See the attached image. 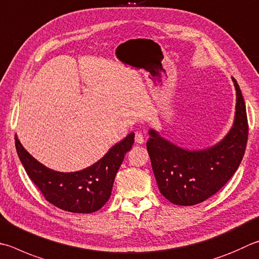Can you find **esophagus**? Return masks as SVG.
Masks as SVG:
<instances>
[{
  "label": "esophagus",
  "mask_w": 259,
  "mask_h": 259,
  "mask_svg": "<svg viewBox=\"0 0 259 259\" xmlns=\"http://www.w3.org/2000/svg\"><path fill=\"white\" fill-rule=\"evenodd\" d=\"M135 140H136V143L137 144H144L145 143V139H144V136L140 134V133H136V135H135Z\"/></svg>",
  "instance_id": "obj_1"
}]
</instances>
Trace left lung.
I'll use <instances>...</instances> for the list:
<instances>
[{"label": "left lung", "instance_id": "left-lung-1", "mask_svg": "<svg viewBox=\"0 0 259 259\" xmlns=\"http://www.w3.org/2000/svg\"><path fill=\"white\" fill-rule=\"evenodd\" d=\"M233 124L224 137L201 149L182 148L157 130H148L147 150L158 189L171 203L192 206L215 195L238 170L246 150L248 123L246 105L236 79Z\"/></svg>", "mask_w": 259, "mask_h": 259}]
</instances>
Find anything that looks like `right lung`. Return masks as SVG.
I'll use <instances>...</instances> for the list:
<instances>
[{
    "instance_id": "right-lung-1",
    "label": "right lung",
    "mask_w": 259,
    "mask_h": 259,
    "mask_svg": "<svg viewBox=\"0 0 259 259\" xmlns=\"http://www.w3.org/2000/svg\"><path fill=\"white\" fill-rule=\"evenodd\" d=\"M16 148L28 177L38 187L46 200L71 213H94L109 200L112 187L124 155L131 149V133L109 149L100 161L83 170L59 172L46 167L27 152L16 135Z\"/></svg>"
}]
</instances>
